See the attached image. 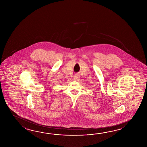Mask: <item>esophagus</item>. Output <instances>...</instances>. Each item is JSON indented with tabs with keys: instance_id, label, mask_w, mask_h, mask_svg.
I'll list each match as a JSON object with an SVG mask.
<instances>
[{
	"instance_id": "1",
	"label": "esophagus",
	"mask_w": 147,
	"mask_h": 147,
	"mask_svg": "<svg viewBox=\"0 0 147 147\" xmlns=\"http://www.w3.org/2000/svg\"><path fill=\"white\" fill-rule=\"evenodd\" d=\"M80 79V76L78 75H76L74 76V80L75 81H78Z\"/></svg>"
}]
</instances>
